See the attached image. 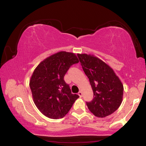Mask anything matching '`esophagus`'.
<instances>
[{
    "label": "esophagus",
    "instance_id": "esophagus-1",
    "mask_svg": "<svg viewBox=\"0 0 146 146\" xmlns=\"http://www.w3.org/2000/svg\"><path fill=\"white\" fill-rule=\"evenodd\" d=\"M78 95L80 96V97H82V96H83V92H81V91L79 92H78Z\"/></svg>",
    "mask_w": 146,
    "mask_h": 146
}]
</instances>
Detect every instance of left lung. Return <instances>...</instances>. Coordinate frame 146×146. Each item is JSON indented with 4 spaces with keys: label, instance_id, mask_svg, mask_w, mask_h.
Returning a JSON list of instances; mask_svg holds the SVG:
<instances>
[{
    "label": "left lung",
    "instance_id": "8db88e82",
    "mask_svg": "<svg viewBox=\"0 0 146 146\" xmlns=\"http://www.w3.org/2000/svg\"><path fill=\"white\" fill-rule=\"evenodd\" d=\"M78 56L94 92V99L86 102L88 108L98 117L110 115L122 103L123 85L113 69L99 58L86 54Z\"/></svg>",
    "mask_w": 146,
    "mask_h": 146
}]
</instances>
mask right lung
Wrapping results in <instances>:
<instances>
[{"label":"right lung","instance_id":"1","mask_svg":"<svg viewBox=\"0 0 146 146\" xmlns=\"http://www.w3.org/2000/svg\"><path fill=\"white\" fill-rule=\"evenodd\" d=\"M79 60L74 53L61 51L42 61L33 72L29 86L35 105L52 119L63 118L80 98L64 80L66 72Z\"/></svg>","mask_w":146,"mask_h":146}]
</instances>
